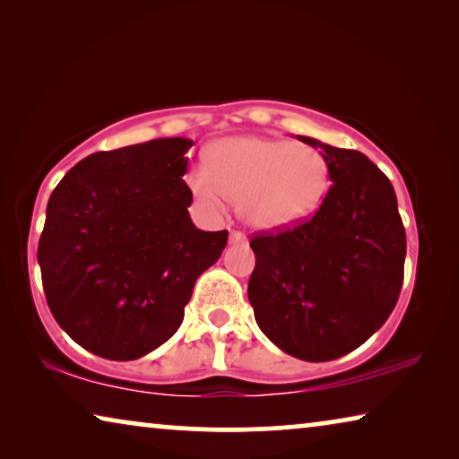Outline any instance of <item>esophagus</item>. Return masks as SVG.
Returning <instances> with one entry per match:
<instances>
[{
    "mask_svg": "<svg viewBox=\"0 0 459 459\" xmlns=\"http://www.w3.org/2000/svg\"><path fill=\"white\" fill-rule=\"evenodd\" d=\"M230 243H243L247 245V237L241 230H230Z\"/></svg>",
    "mask_w": 459,
    "mask_h": 459,
    "instance_id": "1",
    "label": "esophagus"
}]
</instances>
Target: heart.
Wrapping results in <instances>:
<instances>
[{"label":"heart","mask_w":459,"mask_h":459,"mask_svg":"<svg viewBox=\"0 0 459 459\" xmlns=\"http://www.w3.org/2000/svg\"><path fill=\"white\" fill-rule=\"evenodd\" d=\"M192 194L212 212L238 200L243 221L280 230L300 224L321 206L329 167L315 147L265 136H229L208 151V169L190 173Z\"/></svg>","instance_id":"obj_1"}]
</instances>
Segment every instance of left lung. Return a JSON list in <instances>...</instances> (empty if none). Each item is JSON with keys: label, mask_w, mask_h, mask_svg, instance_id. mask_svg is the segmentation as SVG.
Returning <instances> with one entry per match:
<instances>
[{"label": "left lung", "mask_w": 459, "mask_h": 459, "mask_svg": "<svg viewBox=\"0 0 459 459\" xmlns=\"http://www.w3.org/2000/svg\"><path fill=\"white\" fill-rule=\"evenodd\" d=\"M331 187L316 214L251 238L249 302L265 337L304 361H331L372 337L394 310L406 235L390 179L359 151L316 138Z\"/></svg>", "instance_id": "8db88e82"}]
</instances>
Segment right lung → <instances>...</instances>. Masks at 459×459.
I'll return each mask as SVG.
<instances>
[{
    "mask_svg": "<svg viewBox=\"0 0 459 459\" xmlns=\"http://www.w3.org/2000/svg\"><path fill=\"white\" fill-rule=\"evenodd\" d=\"M190 138L100 151L69 169L47 206L42 288L61 329L87 351L128 361L184 321L195 280L229 232L195 229L184 181Z\"/></svg>",
    "mask_w": 459,
    "mask_h": 459,
    "instance_id": "add662e5",
    "label": "right lung"
}]
</instances>
